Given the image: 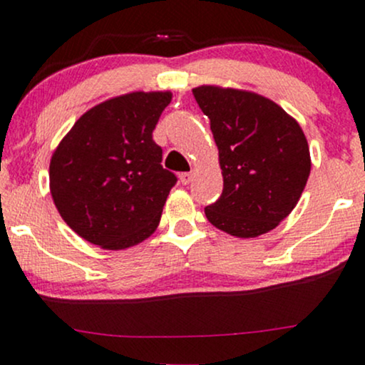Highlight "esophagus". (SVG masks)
Segmentation results:
<instances>
[{"label":"esophagus","mask_w":365,"mask_h":365,"mask_svg":"<svg viewBox=\"0 0 365 365\" xmlns=\"http://www.w3.org/2000/svg\"><path fill=\"white\" fill-rule=\"evenodd\" d=\"M192 180H194V171H187V173L180 175V182H182L183 185H189Z\"/></svg>","instance_id":"esophagus-1"}]
</instances>
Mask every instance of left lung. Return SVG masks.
I'll use <instances>...</instances> for the list:
<instances>
[{
    "instance_id": "1",
    "label": "left lung",
    "mask_w": 365,
    "mask_h": 365,
    "mask_svg": "<svg viewBox=\"0 0 365 365\" xmlns=\"http://www.w3.org/2000/svg\"><path fill=\"white\" fill-rule=\"evenodd\" d=\"M192 93L210 118L223 175L206 218L235 237L265 234L293 211L307 185L310 150L302 128L251 91L199 86Z\"/></svg>"
}]
</instances>
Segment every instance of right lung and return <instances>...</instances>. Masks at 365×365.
Returning <instances> with one entry per match:
<instances>
[{"instance_id":"1","label":"right lung","mask_w":365,"mask_h":365,"mask_svg":"<svg viewBox=\"0 0 365 365\" xmlns=\"http://www.w3.org/2000/svg\"><path fill=\"white\" fill-rule=\"evenodd\" d=\"M170 102V91H135L98 103L51 155L55 206L88 242L126 250L158 228L178 180L161 166L163 149L152 138Z\"/></svg>"}]
</instances>
